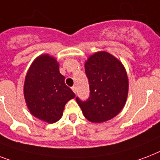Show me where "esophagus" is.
<instances>
[{"instance_id":"esophagus-1","label":"esophagus","mask_w":160,"mask_h":160,"mask_svg":"<svg viewBox=\"0 0 160 160\" xmlns=\"http://www.w3.org/2000/svg\"><path fill=\"white\" fill-rule=\"evenodd\" d=\"M71 89H72V90H73V92L75 93H76V87H75V86H73L72 88H71Z\"/></svg>"}]
</instances>
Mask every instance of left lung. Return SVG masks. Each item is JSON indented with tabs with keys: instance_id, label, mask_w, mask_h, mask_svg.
Returning <instances> with one entry per match:
<instances>
[{
	"instance_id": "8db88e82",
	"label": "left lung",
	"mask_w": 160,
	"mask_h": 160,
	"mask_svg": "<svg viewBox=\"0 0 160 160\" xmlns=\"http://www.w3.org/2000/svg\"><path fill=\"white\" fill-rule=\"evenodd\" d=\"M90 84V98H76L83 114L93 123H102L115 117L126 103L129 80L125 68L116 57L106 51H98L85 63Z\"/></svg>"
}]
</instances>
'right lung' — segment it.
<instances>
[{"mask_svg":"<svg viewBox=\"0 0 160 160\" xmlns=\"http://www.w3.org/2000/svg\"><path fill=\"white\" fill-rule=\"evenodd\" d=\"M24 97L32 115L53 124L62 117L65 104L75 95L65 84L56 59L45 54L35 59L26 73Z\"/></svg>","mask_w":160,"mask_h":160,"instance_id":"1","label":"right lung"}]
</instances>
